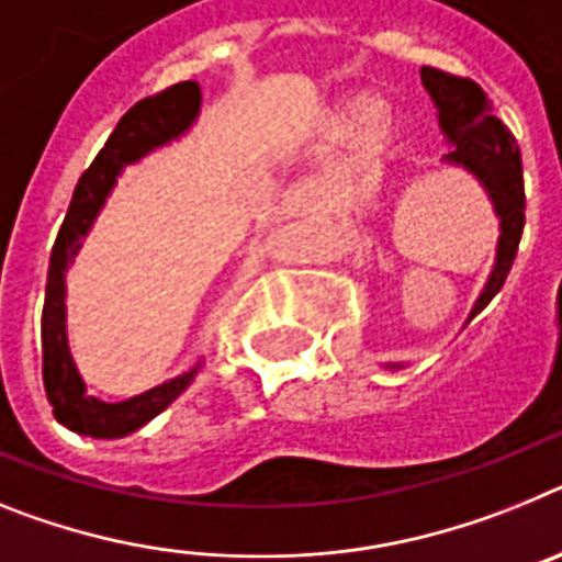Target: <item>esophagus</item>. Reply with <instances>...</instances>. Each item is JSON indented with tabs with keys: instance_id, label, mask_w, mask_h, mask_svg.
<instances>
[{
	"instance_id": "obj_1",
	"label": "esophagus",
	"mask_w": 562,
	"mask_h": 562,
	"mask_svg": "<svg viewBox=\"0 0 562 562\" xmlns=\"http://www.w3.org/2000/svg\"><path fill=\"white\" fill-rule=\"evenodd\" d=\"M277 209H280V214H305L316 212L319 206H316V194L308 183H294L280 194Z\"/></svg>"
}]
</instances>
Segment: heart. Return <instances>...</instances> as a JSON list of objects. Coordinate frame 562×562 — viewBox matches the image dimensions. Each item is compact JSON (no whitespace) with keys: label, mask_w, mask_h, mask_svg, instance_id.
Instances as JSON below:
<instances>
[{"label":"heart","mask_w":562,"mask_h":562,"mask_svg":"<svg viewBox=\"0 0 562 562\" xmlns=\"http://www.w3.org/2000/svg\"><path fill=\"white\" fill-rule=\"evenodd\" d=\"M356 135L350 153L334 172V187H345L362 172L393 155L402 140V121L393 110L370 92H356L341 99L325 119V138L345 140Z\"/></svg>","instance_id":"heart-1"}]
</instances>
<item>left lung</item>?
I'll list each match as a JSON object with an SVG mask.
<instances>
[{
	"label": "left lung",
	"instance_id": "1",
	"mask_svg": "<svg viewBox=\"0 0 562 562\" xmlns=\"http://www.w3.org/2000/svg\"><path fill=\"white\" fill-rule=\"evenodd\" d=\"M422 85L432 99L438 112V126L443 138L452 146L443 155V164L463 169L484 189L490 198L492 212L497 217V248L495 266L484 282V291L477 294L470 311V319L484 311L486 302L504 288L506 274L515 262L517 243L524 234V166H520V149H517L512 133L492 115L486 92L470 81L436 67H422ZM390 370L404 368L402 362L384 364Z\"/></svg>",
	"mask_w": 562,
	"mask_h": 562
}]
</instances>
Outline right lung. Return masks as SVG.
I'll return each mask as SVG.
<instances>
[{
  "instance_id": "right-lung-1",
  "label": "right lung",
  "mask_w": 562,
  "mask_h": 562,
  "mask_svg": "<svg viewBox=\"0 0 562 562\" xmlns=\"http://www.w3.org/2000/svg\"><path fill=\"white\" fill-rule=\"evenodd\" d=\"M200 85L198 81H180L169 90L158 92L153 99H144L126 112L119 126L106 138L104 149L92 166L81 175L76 192H72L67 217L58 228L56 246L50 254L45 288V311H42V375H45L47 402L53 416L61 427L72 429L78 436L90 438H124L135 429L153 422L164 413L175 398L189 387L200 364L187 373L175 375L169 382L155 384L146 393H138L124 402H104L87 393V384L72 362L70 345H67V268L72 266L81 243L90 234L92 223L104 209L112 194L119 175L126 166L138 164L160 146L172 144L180 135H187L200 115Z\"/></svg>"
}]
</instances>
